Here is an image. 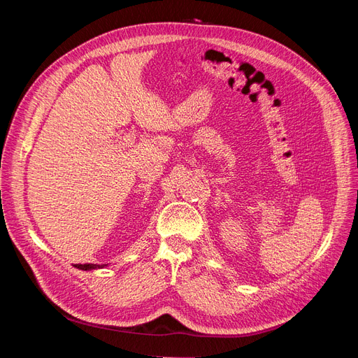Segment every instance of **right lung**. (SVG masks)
I'll return each instance as SVG.
<instances>
[{"label": "right lung", "instance_id": "add662e5", "mask_svg": "<svg viewBox=\"0 0 358 358\" xmlns=\"http://www.w3.org/2000/svg\"><path fill=\"white\" fill-rule=\"evenodd\" d=\"M106 264H76L74 267H78L80 270H94V268H103Z\"/></svg>", "mask_w": 358, "mask_h": 358}]
</instances>
